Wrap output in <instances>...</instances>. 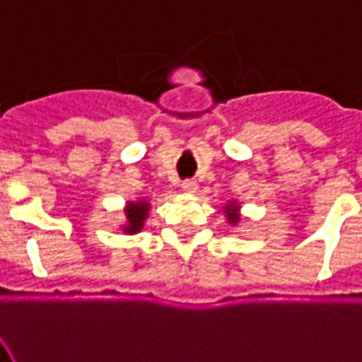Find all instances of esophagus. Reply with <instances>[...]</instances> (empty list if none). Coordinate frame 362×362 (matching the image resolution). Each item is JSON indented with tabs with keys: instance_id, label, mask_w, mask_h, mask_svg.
Listing matches in <instances>:
<instances>
[{
	"instance_id": "34e87169",
	"label": "esophagus",
	"mask_w": 362,
	"mask_h": 362,
	"mask_svg": "<svg viewBox=\"0 0 362 362\" xmlns=\"http://www.w3.org/2000/svg\"><path fill=\"white\" fill-rule=\"evenodd\" d=\"M182 189H184L185 192H197L198 184L194 180H184L182 182Z\"/></svg>"
}]
</instances>
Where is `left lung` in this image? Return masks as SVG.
<instances>
[{"label": "left lung", "instance_id": "1", "mask_svg": "<svg viewBox=\"0 0 362 362\" xmlns=\"http://www.w3.org/2000/svg\"><path fill=\"white\" fill-rule=\"evenodd\" d=\"M225 214H227L228 223H232V225H238V223L241 221V216H239V205L235 204V202H232V204H228L227 207H225Z\"/></svg>", "mask_w": 362, "mask_h": 362}]
</instances>
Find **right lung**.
Here are the masks:
<instances>
[{"mask_svg":"<svg viewBox=\"0 0 362 362\" xmlns=\"http://www.w3.org/2000/svg\"><path fill=\"white\" fill-rule=\"evenodd\" d=\"M148 212H150V204L148 202H128L127 209H124L127 225L123 227V230L127 234H137L144 227V219L148 218Z\"/></svg>","mask_w":362,"mask_h":362,"instance_id":"obj_1","label":"right lung"}]
</instances>
